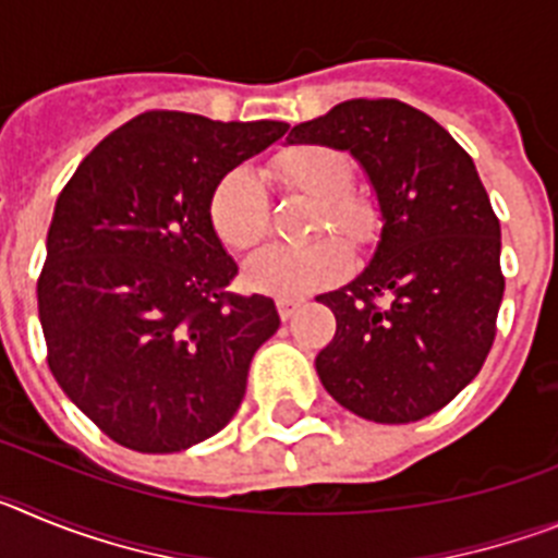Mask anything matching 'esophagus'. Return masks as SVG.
<instances>
[{"label":"esophagus","instance_id":"34e87169","mask_svg":"<svg viewBox=\"0 0 558 558\" xmlns=\"http://www.w3.org/2000/svg\"><path fill=\"white\" fill-rule=\"evenodd\" d=\"M302 299H279V302H276V307H279V318H282V322H288V318H293L295 315V310L302 307Z\"/></svg>","mask_w":558,"mask_h":558}]
</instances>
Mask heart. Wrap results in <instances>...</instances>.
<instances>
[{"label": "heart", "instance_id": "obj_1", "mask_svg": "<svg viewBox=\"0 0 558 558\" xmlns=\"http://www.w3.org/2000/svg\"><path fill=\"white\" fill-rule=\"evenodd\" d=\"M274 175L282 186L302 192L318 204L322 220L349 240H363L372 229V211L349 195L352 167L340 150L327 145H299L274 161ZM209 220L229 248L248 251L263 243L268 231V198L254 170L234 167L215 184L209 198ZM349 268L347 248L332 240L307 245H274L251 256L245 284L276 299H299L335 282Z\"/></svg>", "mask_w": 558, "mask_h": 558}]
</instances>
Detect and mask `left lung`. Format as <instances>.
Segmentation results:
<instances>
[{"label":"left lung","mask_w":558,"mask_h":558,"mask_svg":"<svg viewBox=\"0 0 558 558\" xmlns=\"http://www.w3.org/2000/svg\"><path fill=\"white\" fill-rule=\"evenodd\" d=\"M288 142L352 153L383 220L372 263L318 295L338 322L315 357L324 388L379 425L441 411L481 372L506 288L500 220L475 161L399 100L340 102Z\"/></svg>","instance_id":"left-lung-1"}]
</instances>
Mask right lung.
Wrapping results in <instances>:
<instances>
[{
	"instance_id": "obj_1",
	"label": "right lung",
	"mask_w": 558,
	"mask_h": 558,
	"mask_svg": "<svg viewBox=\"0 0 558 558\" xmlns=\"http://www.w3.org/2000/svg\"><path fill=\"white\" fill-rule=\"evenodd\" d=\"M288 128L145 111L108 133L58 195L38 276L47 363L117 445L181 452L243 402L279 313L268 295L226 290L236 263L209 198Z\"/></svg>"
}]
</instances>
